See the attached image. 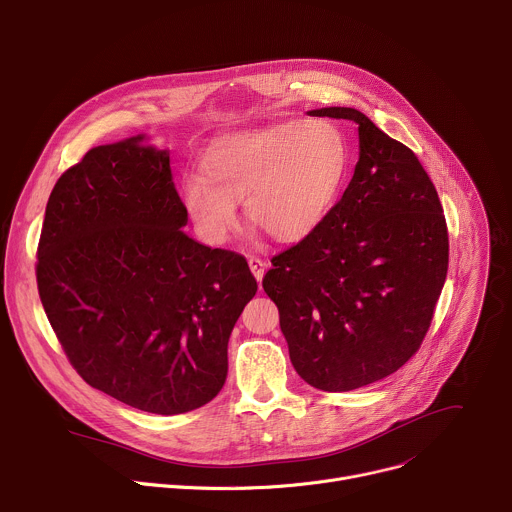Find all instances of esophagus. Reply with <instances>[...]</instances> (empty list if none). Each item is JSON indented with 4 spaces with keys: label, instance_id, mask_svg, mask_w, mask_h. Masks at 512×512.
Here are the masks:
<instances>
[{
    "label": "esophagus",
    "instance_id": "obj_1",
    "mask_svg": "<svg viewBox=\"0 0 512 512\" xmlns=\"http://www.w3.org/2000/svg\"><path fill=\"white\" fill-rule=\"evenodd\" d=\"M247 261H249V267H251L253 275L257 277V282H261L263 280V273H265V261L259 259V257H249Z\"/></svg>",
    "mask_w": 512,
    "mask_h": 512
}]
</instances>
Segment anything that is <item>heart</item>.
I'll use <instances>...</instances> for the list:
<instances>
[{"mask_svg": "<svg viewBox=\"0 0 512 512\" xmlns=\"http://www.w3.org/2000/svg\"><path fill=\"white\" fill-rule=\"evenodd\" d=\"M343 132L324 118L230 134L202 157V177L183 181V204L202 235L222 243L245 216L275 241H298L333 208L347 171Z\"/></svg>", "mask_w": 512, "mask_h": 512, "instance_id": "1", "label": "heart"}]
</instances>
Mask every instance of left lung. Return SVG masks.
Instances as JSON below:
<instances>
[{"label":"left lung","instance_id":"obj_1","mask_svg":"<svg viewBox=\"0 0 512 512\" xmlns=\"http://www.w3.org/2000/svg\"><path fill=\"white\" fill-rule=\"evenodd\" d=\"M308 114L359 124V161L324 220L271 259L263 290L280 310L298 376L349 392L384 380L421 349L447 275V222L406 145L353 108Z\"/></svg>","mask_w":512,"mask_h":512}]
</instances>
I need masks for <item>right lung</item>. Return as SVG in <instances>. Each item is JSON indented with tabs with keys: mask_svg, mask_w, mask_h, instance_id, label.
<instances>
[{
	"mask_svg": "<svg viewBox=\"0 0 512 512\" xmlns=\"http://www.w3.org/2000/svg\"><path fill=\"white\" fill-rule=\"evenodd\" d=\"M141 141L91 149L57 179L36 284L91 388L138 410L181 414L222 390L228 337L257 282L243 255L185 235L169 155Z\"/></svg>",
	"mask_w": 512,
	"mask_h": 512,
	"instance_id": "1",
	"label": "right lung"
}]
</instances>
